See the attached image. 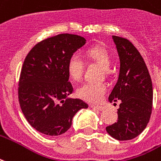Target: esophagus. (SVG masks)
Here are the masks:
<instances>
[{
	"label": "esophagus",
	"mask_w": 161,
	"mask_h": 161,
	"mask_svg": "<svg viewBox=\"0 0 161 161\" xmlns=\"http://www.w3.org/2000/svg\"><path fill=\"white\" fill-rule=\"evenodd\" d=\"M90 107L93 109H96V110H99V111H103L105 109V108L103 107H101V106H96V105H90Z\"/></svg>",
	"instance_id": "34e87169"
}]
</instances>
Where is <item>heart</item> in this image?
I'll use <instances>...</instances> for the list:
<instances>
[{
  "mask_svg": "<svg viewBox=\"0 0 161 161\" xmlns=\"http://www.w3.org/2000/svg\"><path fill=\"white\" fill-rule=\"evenodd\" d=\"M85 57L90 61L98 64L103 70L107 71L111 65V55L104 46H95L88 48ZM66 71L72 80H79L84 71V63L77 54H71L66 64ZM107 87L102 83H85L77 88L78 97L86 102H99L104 96Z\"/></svg>",
  "mask_w": 161,
  "mask_h": 161,
  "instance_id": "heart-1",
  "label": "heart"
}]
</instances>
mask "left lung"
<instances>
[{
    "label": "left lung",
    "instance_id": "1",
    "mask_svg": "<svg viewBox=\"0 0 161 161\" xmlns=\"http://www.w3.org/2000/svg\"><path fill=\"white\" fill-rule=\"evenodd\" d=\"M119 57V78L111 92L109 102L121 101L118 121L106 130L119 141L131 140L143 131L150 119L153 85L142 57L125 38L113 36Z\"/></svg>",
    "mask_w": 161,
    "mask_h": 161
}]
</instances>
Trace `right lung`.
<instances>
[{
    "instance_id": "1",
    "label": "right lung",
    "mask_w": 161,
    "mask_h": 161,
    "mask_svg": "<svg viewBox=\"0 0 161 161\" xmlns=\"http://www.w3.org/2000/svg\"><path fill=\"white\" fill-rule=\"evenodd\" d=\"M86 43L85 38L59 34L38 42L27 54L21 70L19 101L26 120L44 135L59 136L71 126L74 115L88 104L68 97L73 92L66 64Z\"/></svg>"
}]
</instances>
